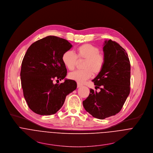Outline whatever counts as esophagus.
<instances>
[{
	"instance_id": "34e87169",
	"label": "esophagus",
	"mask_w": 153,
	"mask_h": 153,
	"mask_svg": "<svg viewBox=\"0 0 153 153\" xmlns=\"http://www.w3.org/2000/svg\"><path fill=\"white\" fill-rule=\"evenodd\" d=\"M81 87H82L81 84H80L79 83H77V88H80Z\"/></svg>"
}]
</instances>
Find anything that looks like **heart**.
<instances>
[{
  "label": "heart",
  "mask_w": 153,
  "mask_h": 153,
  "mask_svg": "<svg viewBox=\"0 0 153 153\" xmlns=\"http://www.w3.org/2000/svg\"><path fill=\"white\" fill-rule=\"evenodd\" d=\"M77 58L84 59L82 71L71 72L69 78L78 83L82 84L92 77L98 75L103 70L105 58L100 53V48L90 44H83L77 48V55L72 50H67L62 55V61L69 71H73L76 65Z\"/></svg>",
  "instance_id": "b5f03b06"
}]
</instances>
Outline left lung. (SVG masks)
Returning a JSON list of instances; mask_svg holds the SVG:
<instances>
[{"mask_svg":"<svg viewBox=\"0 0 153 153\" xmlns=\"http://www.w3.org/2000/svg\"><path fill=\"white\" fill-rule=\"evenodd\" d=\"M105 58L103 70L92 80L97 92L92 89L82 101L87 112L103 120L122 109L130 92L131 65L125 50L111 39L103 45Z\"/></svg>","mask_w":153,"mask_h":153,"instance_id":"1","label":"left lung"}]
</instances>
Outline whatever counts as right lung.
<instances>
[{"label":"right lung","mask_w":153,"mask_h":153,"mask_svg":"<svg viewBox=\"0 0 153 153\" xmlns=\"http://www.w3.org/2000/svg\"><path fill=\"white\" fill-rule=\"evenodd\" d=\"M72 45L67 40L48 36L33 43L27 50L22 62L21 85L30 109L37 114L50 115L62 106L66 96L76 88L75 81L67 75L62 55Z\"/></svg>","instance_id":"add662e5"}]
</instances>
